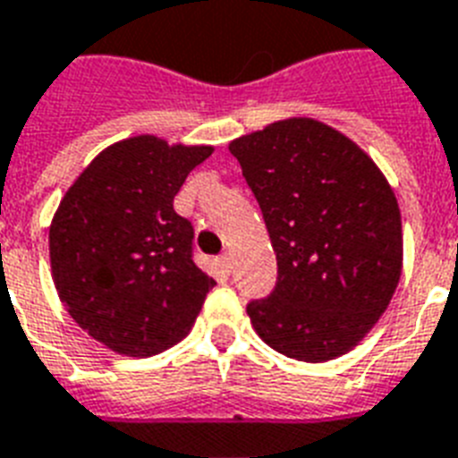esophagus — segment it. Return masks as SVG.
I'll return each instance as SVG.
<instances>
[{
    "instance_id": "esophagus-1",
    "label": "esophagus",
    "mask_w": 458,
    "mask_h": 458,
    "mask_svg": "<svg viewBox=\"0 0 458 458\" xmlns=\"http://www.w3.org/2000/svg\"><path fill=\"white\" fill-rule=\"evenodd\" d=\"M219 265H222V269H225V272H229V267H232V255L229 253H225L222 255V258H219Z\"/></svg>"
}]
</instances>
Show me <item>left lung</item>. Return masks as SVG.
Instances as JSON below:
<instances>
[{"instance_id":"8db88e82","label":"left lung","mask_w":458,"mask_h":458,"mask_svg":"<svg viewBox=\"0 0 458 458\" xmlns=\"http://www.w3.org/2000/svg\"><path fill=\"white\" fill-rule=\"evenodd\" d=\"M277 255V286L250 301L262 342L306 363L344 356L394 296L402 212L370 155L327 123L293 116L229 143Z\"/></svg>"}]
</instances>
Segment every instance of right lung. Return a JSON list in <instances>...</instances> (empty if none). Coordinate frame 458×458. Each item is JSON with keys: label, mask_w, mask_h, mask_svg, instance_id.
<instances>
[{"label": "right lung", "mask_w": 458, "mask_h": 458, "mask_svg": "<svg viewBox=\"0 0 458 458\" xmlns=\"http://www.w3.org/2000/svg\"><path fill=\"white\" fill-rule=\"evenodd\" d=\"M212 145L123 138L85 166L49 225L52 279L95 342L145 358L181 342L215 279L193 262V226L174 196Z\"/></svg>", "instance_id": "obj_1"}]
</instances>
